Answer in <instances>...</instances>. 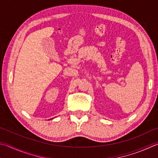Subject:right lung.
Segmentation results:
<instances>
[{"instance_id": "obj_1", "label": "right lung", "mask_w": 158, "mask_h": 158, "mask_svg": "<svg viewBox=\"0 0 158 158\" xmlns=\"http://www.w3.org/2000/svg\"><path fill=\"white\" fill-rule=\"evenodd\" d=\"M52 119H53V118H52Z\"/></svg>"}]
</instances>
